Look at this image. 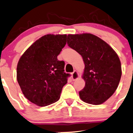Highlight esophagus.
Instances as JSON below:
<instances>
[{
    "label": "esophagus",
    "mask_w": 133,
    "mask_h": 133,
    "mask_svg": "<svg viewBox=\"0 0 133 133\" xmlns=\"http://www.w3.org/2000/svg\"><path fill=\"white\" fill-rule=\"evenodd\" d=\"M78 77H79V74H78V72H77L76 70H74V72H72V80L73 81L76 80Z\"/></svg>",
    "instance_id": "esophagus-1"
}]
</instances>
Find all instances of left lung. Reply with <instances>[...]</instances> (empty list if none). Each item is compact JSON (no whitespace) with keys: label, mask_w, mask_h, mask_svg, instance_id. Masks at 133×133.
<instances>
[{"label":"left lung","mask_w":133,"mask_h":133,"mask_svg":"<svg viewBox=\"0 0 133 133\" xmlns=\"http://www.w3.org/2000/svg\"><path fill=\"white\" fill-rule=\"evenodd\" d=\"M67 43L81 56L85 65V87L79 91L81 99L90 104L104 103L116 91L121 78L117 54L106 42L90 33L68 35Z\"/></svg>","instance_id":"left-lung-1"}]
</instances>
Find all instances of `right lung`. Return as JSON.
Listing matches in <instances>:
<instances>
[{
    "label": "right lung",
    "instance_id": "add662e5",
    "mask_svg": "<svg viewBox=\"0 0 133 133\" xmlns=\"http://www.w3.org/2000/svg\"><path fill=\"white\" fill-rule=\"evenodd\" d=\"M66 43V35H46L32 43L19 59L16 78L26 98L39 106L57 102L69 74L57 56Z\"/></svg>",
    "mask_w": 133,
    "mask_h": 133
}]
</instances>
